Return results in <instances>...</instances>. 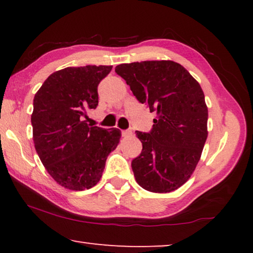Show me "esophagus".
Segmentation results:
<instances>
[{
    "label": "esophagus",
    "instance_id": "34e87169",
    "mask_svg": "<svg viewBox=\"0 0 253 253\" xmlns=\"http://www.w3.org/2000/svg\"><path fill=\"white\" fill-rule=\"evenodd\" d=\"M122 134L124 137H129V136H131V134H132V131H131V130H123Z\"/></svg>",
    "mask_w": 253,
    "mask_h": 253
}]
</instances>
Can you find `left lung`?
Masks as SVG:
<instances>
[{"mask_svg":"<svg viewBox=\"0 0 253 253\" xmlns=\"http://www.w3.org/2000/svg\"><path fill=\"white\" fill-rule=\"evenodd\" d=\"M115 72L138 101L157 113L150 132L136 131L143 150L131 162L134 178L147 191H174L195 170L207 138L209 110L203 89L172 61L120 64Z\"/></svg>","mask_w":253,"mask_h":253,"instance_id":"left-lung-1","label":"left lung"}]
</instances>
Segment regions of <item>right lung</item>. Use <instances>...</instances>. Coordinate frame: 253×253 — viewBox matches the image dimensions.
<instances>
[{
  "instance_id": "add662e5",
  "label": "right lung",
  "mask_w": 253,
  "mask_h": 253,
  "mask_svg": "<svg viewBox=\"0 0 253 253\" xmlns=\"http://www.w3.org/2000/svg\"><path fill=\"white\" fill-rule=\"evenodd\" d=\"M112 65L69 67L51 74L33 100L34 146L49 175L64 188L83 191L100 181L121 131L89 126L84 117L99 102L98 85Z\"/></svg>"
}]
</instances>
